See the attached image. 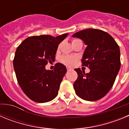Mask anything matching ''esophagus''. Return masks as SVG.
Segmentation results:
<instances>
[{"instance_id": "34e87169", "label": "esophagus", "mask_w": 129, "mask_h": 129, "mask_svg": "<svg viewBox=\"0 0 129 129\" xmlns=\"http://www.w3.org/2000/svg\"><path fill=\"white\" fill-rule=\"evenodd\" d=\"M72 70V69L71 68H69V67H67V70H68V71H70V70Z\"/></svg>"}]
</instances>
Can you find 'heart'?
<instances>
[{"instance_id":"heart-1","label":"heart","mask_w":129,"mask_h":129,"mask_svg":"<svg viewBox=\"0 0 129 129\" xmlns=\"http://www.w3.org/2000/svg\"><path fill=\"white\" fill-rule=\"evenodd\" d=\"M79 41L78 39H74L72 41V43H75V42ZM76 60H77V57L75 56H72V55H62L61 57V61L62 63L67 66H72L74 65L76 62Z\"/></svg>"}]
</instances>
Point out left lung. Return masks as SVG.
I'll use <instances>...</instances> for the list:
<instances>
[{
    "instance_id": "obj_1",
    "label": "left lung",
    "mask_w": 129,
    "mask_h": 129,
    "mask_svg": "<svg viewBox=\"0 0 129 129\" xmlns=\"http://www.w3.org/2000/svg\"><path fill=\"white\" fill-rule=\"evenodd\" d=\"M79 38L86 48L82 58V65L90 70L85 74L75 69L77 79L74 83L76 94L86 101L100 100L109 92L120 69L119 46L110 34L98 29H86L72 35Z\"/></svg>"
}]
</instances>
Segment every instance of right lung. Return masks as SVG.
<instances>
[{
  "label": "right lung",
  "mask_w": 129,
  "mask_h": 129,
  "mask_svg": "<svg viewBox=\"0 0 129 129\" xmlns=\"http://www.w3.org/2000/svg\"><path fill=\"white\" fill-rule=\"evenodd\" d=\"M68 35L28 37L16 50L13 68L17 79L24 93L32 101L46 103L57 95L67 68L59 62L53 70H46L45 66L54 61L59 44Z\"/></svg>",
  "instance_id": "add662e5"
}]
</instances>
